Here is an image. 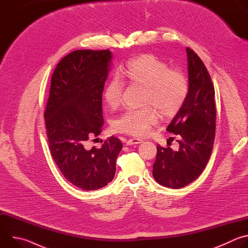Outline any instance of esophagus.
Listing matches in <instances>:
<instances>
[{
  "mask_svg": "<svg viewBox=\"0 0 248 248\" xmlns=\"http://www.w3.org/2000/svg\"><path fill=\"white\" fill-rule=\"evenodd\" d=\"M143 141L140 140V139H137V138H130L126 141V145L129 146V145H134V144H140L142 143Z\"/></svg>",
  "mask_w": 248,
  "mask_h": 248,
  "instance_id": "obj_1",
  "label": "esophagus"
}]
</instances>
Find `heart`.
<instances>
[{
  "label": "heart",
  "mask_w": 248,
  "mask_h": 248,
  "mask_svg": "<svg viewBox=\"0 0 248 248\" xmlns=\"http://www.w3.org/2000/svg\"><path fill=\"white\" fill-rule=\"evenodd\" d=\"M122 78L130 84L144 86L142 103L153 105L165 117L178 113L189 92V80L186 74L180 69L170 68L166 62L151 54L130 60L123 69ZM104 99L112 109L121 105L123 83L119 78H112L106 85ZM159 120V112L147 106L125 111L114 120L113 128L117 132L145 136Z\"/></svg>",
  "instance_id": "1"
}]
</instances>
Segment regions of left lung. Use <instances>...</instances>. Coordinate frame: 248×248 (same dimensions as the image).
I'll return each mask as SVG.
<instances>
[{
    "instance_id": "left-lung-1",
    "label": "left lung",
    "mask_w": 248,
    "mask_h": 248,
    "mask_svg": "<svg viewBox=\"0 0 248 248\" xmlns=\"http://www.w3.org/2000/svg\"><path fill=\"white\" fill-rule=\"evenodd\" d=\"M186 53L189 92L167 127L176 134L180 147L173 151L157 145L152 172L158 184L173 189L186 186L201 174L213 150L216 130L213 82L197 54L188 47Z\"/></svg>"
}]
</instances>
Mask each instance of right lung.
<instances>
[{
  "label": "right lung",
  "instance_id": "right-lung-1",
  "mask_svg": "<svg viewBox=\"0 0 248 248\" xmlns=\"http://www.w3.org/2000/svg\"><path fill=\"white\" fill-rule=\"evenodd\" d=\"M110 50H77L57 64L44 113L49 148L62 174L83 190L111 183L122 141L111 136L100 148L87 142L102 131V93L108 78Z\"/></svg>",
  "mask_w": 248,
  "mask_h": 248
}]
</instances>
